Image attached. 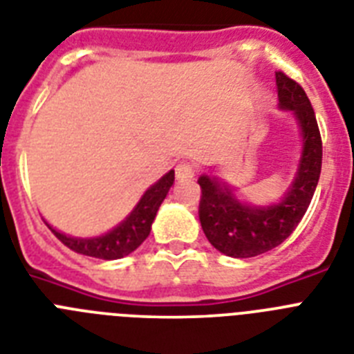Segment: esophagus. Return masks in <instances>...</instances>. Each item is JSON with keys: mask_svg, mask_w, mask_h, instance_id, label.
Instances as JSON below:
<instances>
[{"mask_svg": "<svg viewBox=\"0 0 354 354\" xmlns=\"http://www.w3.org/2000/svg\"><path fill=\"white\" fill-rule=\"evenodd\" d=\"M196 174V165H192L191 162H180L176 165V178L180 182H185V180H191Z\"/></svg>", "mask_w": 354, "mask_h": 354, "instance_id": "esophagus-1", "label": "esophagus"}]
</instances>
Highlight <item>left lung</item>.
<instances>
[{"mask_svg": "<svg viewBox=\"0 0 354 354\" xmlns=\"http://www.w3.org/2000/svg\"><path fill=\"white\" fill-rule=\"evenodd\" d=\"M279 106L292 109L301 126L304 149L299 171L283 201L250 207L237 200L218 178L200 176V221L210 245L228 257H255L279 246L301 223L315 194L322 167V138L306 91L284 71H275Z\"/></svg>", "mask_w": 354, "mask_h": 354, "instance_id": "obj_1", "label": "left lung"}]
</instances>
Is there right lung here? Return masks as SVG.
<instances>
[{
	"instance_id": "add662e5",
	"label": "right lung",
	"mask_w": 354,
	"mask_h": 354,
	"mask_svg": "<svg viewBox=\"0 0 354 354\" xmlns=\"http://www.w3.org/2000/svg\"><path fill=\"white\" fill-rule=\"evenodd\" d=\"M172 183H174V171H169L165 176L160 178L158 182L145 191V194L142 196V200L133 209V212L118 227L100 237H90V239L70 237L53 230L48 223L46 225L62 245H66L70 250L77 252V254L106 261L120 259V257H126L131 252H135L147 239L154 216L158 212L162 201L165 200Z\"/></svg>"
}]
</instances>
